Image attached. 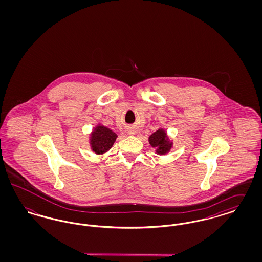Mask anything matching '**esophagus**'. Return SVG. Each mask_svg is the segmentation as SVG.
Masks as SVG:
<instances>
[{
    "label": "esophagus",
    "mask_w": 262,
    "mask_h": 262,
    "mask_svg": "<svg viewBox=\"0 0 262 262\" xmlns=\"http://www.w3.org/2000/svg\"><path fill=\"white\" fill-rule=\"evenodd\" d=\"M127 133H128V135H135V134H136V130H135L134 128H129V129L127 130Z\"/></svg>",
    "instance_id": "esophagus-1"
}]
</instances>
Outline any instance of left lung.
<instances>
[{
	"label": "left lung",
	"mask_w": 262,
	"mask_h": 262,
	"mask_svg": "<svg viewBox=\"0 0 262 262\" xmlns=\"http://www.w3.org/2000/svg\"><path fill=\"white\" fill-rule=\"evenodd\" d=\"M149 143L152 147L157 148L156 152L159 154L167 153L172 146V143L168 140L166 133L163 129H158L150 136Z\"/></svg>",
	"instance_id": "8db88e82"
}]
</instances>
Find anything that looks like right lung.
Wrapping results in <instances>:
<instances>
[{
	"label": "right lung",
	"instance_id": "obj_1",
	"mask_svg": "<svg viewBox=\"0 0 262 262\" xmlns=\"http://www.w3.org/2000/svg\"><path fill=\"white\" fill-rule=\"evenodd\" d=\"M116 138L117 135L111 129L103 125H98L91 134V148L97 154L104 153L112 147Z\"/></svg>",
	"mask_w": 262,
	"mask_h": 262
}]
</instances>
